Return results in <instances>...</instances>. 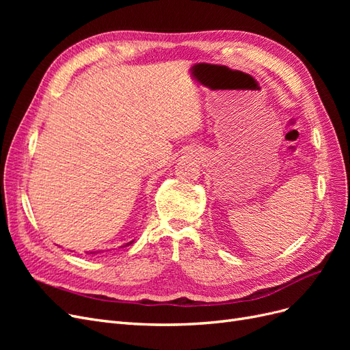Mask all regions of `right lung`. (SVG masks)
Listing matches in <instances>:
<instances>
[{"label": "right lung", "instance_id": "add662e5", "mask_svg": "<svg viewBox=\"0 0 350 350\" xmlns=\"http://www.w3.org/2000/svg\"><path fill=\"white\" fill-rule=\"evenodd\" d=\"M134 242V239L133 241H130V242H126V243H124V245L122 247H129V245H131V243ZM121 247V248H122ZM98 252H102V251H90V252H88V254H98Z\"/></svg>", "mask_w": 350, "mask_h": 350}]
</instances>
